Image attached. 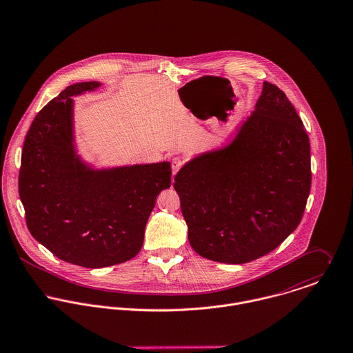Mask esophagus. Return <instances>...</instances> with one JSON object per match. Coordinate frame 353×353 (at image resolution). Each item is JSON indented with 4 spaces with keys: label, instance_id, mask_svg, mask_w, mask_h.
<instances>
[{
    "label": "esophagus",
    "instance_id": "1",
    "mask_svg": "<svg viewBox=\"0 0 353 353\" xmlns=\"http://www.w3.org/2000/svg\"><path fill=\"white\" fill-rule=\"evenodd\" d=\"M183 159L180 157H174L172 159V172H173V174H176L180 169H181V166H183Z\"/></svg>",
    "mask_w": 353,
    "mask_h": 353
}]
</instances>
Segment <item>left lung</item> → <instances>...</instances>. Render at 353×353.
<instances>
[{
	"label": "left lung",
	"mask_w": 353,
	"mask_h": 353,
	"mask_svg": "<svg viewBox=\"0 0 353 353\" xmlns=\"http://www.w3.org/2000/svg\"><path fill=\"white\" fill-rule=\"evenodd\" d=\"M310 188L309 135L285 93L267 81L234 141L174 177L191 246L225 264L276 249L301 223Z\"/></svg>",
	"instance_id": "8db88e82"
}]
</instances>
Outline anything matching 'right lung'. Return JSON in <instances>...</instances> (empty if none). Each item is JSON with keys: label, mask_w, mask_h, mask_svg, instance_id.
<instances>
[{"label": "right lung", "mask_w": 353, "mask_h": 353, "mask_svg": "<svg viewBox=\"0 0 353 353\" xmlns=\"http://www.w3.org/2000/svg\"><path fill=\"white\" fill-rule=\"evenodd\" d=\"M99 82L68 86L34 119L21 153L19 195L32 236L58 259L85 268L131 260L162 190L169 162L94 172L74 156V94Z\"/></svg>", "instance_id": "right-lung-1"}]
</instances>
